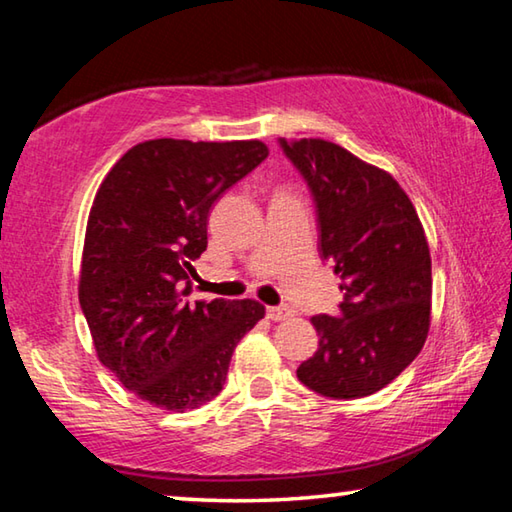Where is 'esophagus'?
Here are the masks:
<instances>
[{"mask_svg":"<svg viewBox=\"0 0 512 512\" xmlns=\"http://www.w3.org/2000/svg\"><path fill=\"white\" fill-rule=\"evenodd\" d=\"M266 316L271 318V320H287V318H291L293 316V311L291 309H287V307H268L266 309Z\"/></svg>","mask_w":512,"mask_h":512,"instance_id":"obj_1","label":"esophagus"}]
</instances>
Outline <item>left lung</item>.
<instances>
[{"instance_id": "left-lung-1", "label": "left lung", "mask_w": 512, "mask_h": 512, "mask_svg": "<svg viewBox=\"0 0 512 512\" xmlns=\"http://www.w3.org/2000/svg\"><path fill=\"white\" fill-rule=\"evenodd\" d=\"M280 144L314 194L320 255L334 264L345 293L339 316L311 318L318 350L300 363L298 379L325 397L357 400L391 384L427 341V237L388 171L320 137Z\"/></svg>"}]
</instances>
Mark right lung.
Masks as SVG:
<instances>
[{"label":"right lung","instance_id":"right-lung-1","mask_svg":"<svg viewBox=\"0 0 512 512\" xmlns=\"http://www.w3.org/2000/svg\"><path fill=\"white\" fill-rule=\"evenodd\" d=\"M266 155L259 140H146L94 196L81 309L99 361L158 409L192 411L219 395L241 336L266 314L257 300H187L210 207Z\"/></svg>","mask_w":512,"mask_h":512}]
</instances>
